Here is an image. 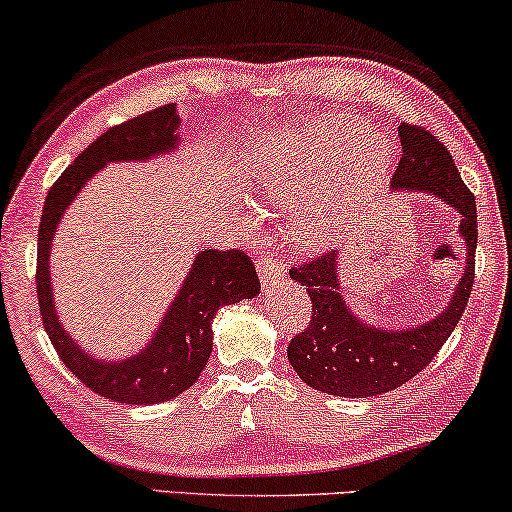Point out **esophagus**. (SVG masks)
<instances>
[{
  "mask_svg": "<svg viewBox=\"0 0 512 512\" xmlns=\"http://www.w3.org/2000/svg\"><path fill=\"white\" fill-rule=\"evenodd\" d=\"M258 275H261V284L265 289L272 287V284L282 282V277H284L282 258L277 254H272V251H268V254L258 258Z\"/></svg>",
  "mask_w": 512,
  "mask_h": 512,
  "instance_id": "esophagus-1",
  "label": "esophagus"
}]
</instances>
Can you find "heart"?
<instances>
[{"instance_id":"b5f03b06","label":"heart","mask_w":512,"mask_h":512,"mask_svg":"<svg viewBox=\"0 0 512 512\" xmlns=\"http://www.w3.org/2000/svg\"><path fill=\"white\" fill-rule=\"evenodd\" d=\"M364 136L367 124L355 119L284 129L251 152L244 190L270 207H298L294 230L305 244L334 240L386 171V143L376 136L362 142Z\"/></svg>"}]
</instances>
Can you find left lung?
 Segmentation results:
<instances>
[{"label":"left lung","mask_w":512,"mask_h":512,"mask_svg":"<svg viewBox=\"0 0 512 512\" xmlns=\"http://www.w3.org/2000/svg\"><path fill=\"white\" fill-rule=\"evenodd\" d=\"M402 157L393 174L395 190L433 192L461 216L466 268L447 310L421 327L374 329L350 313L338 287L336 251L305 258L289 270L313 301L308 327L291 338L287 357L310 388L338 397H371L400 388L423 371L447 343L466 310L475 280V195L461 181L449 150L428 129L402 122Z\"/></svg>","instance_id":"left-lung-1"}]
</instances>
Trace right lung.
<instances>
[{
    "mask_svg": "<svg viewBox=\"0 0 512 512\" xmlns=\"http://www.w3.org/2000/svg\"><path fill=\"white\" fill-rule=\"evenodd\" d=\"M176 129L178 115L174 105H159L110 126L58 176L44 199L37 237V298L46 336L51 338L65 367L86 388L112 402L157 404L174 400L188 390L211 355V322L218 308L242 298H254L261 291L254 261L242 249H204L192 263L190 275L185 277L183 289L171 303L155 338L131 360H94L65 334L58 322L51 298L49 249L65 207L103 164L171 152L178 143Z\"/></svg>",
    "mask_w": 512,
    "mask_h": 512,
    "instance_id": "1",
    "label": "right lung"
}]
</instances>
